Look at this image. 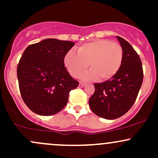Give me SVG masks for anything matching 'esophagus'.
Here are the masks:
<instances>
[{
    "instance_id": "34e87169",
    "label": "esophagus",
    "mask_w": 158,
    "mask_h": 158,
    "mask_svg": "<svg viewBox=\"0 0 158 158\" xmlns=\"http://www.w3.org/2000/svg\"><path fill=\"white\" fill-rule=\"evenodd\" d=\"M79 87H80V88L84 87V86H85V83H83V82H79Z\"/></svg>"
}]
</instances>
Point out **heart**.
I'll use <instances>...</instances> for the list:
<instances>
[{
	"instance_id": "obj_1",
	"label": "heart",
	"mask_w": 158,
	"mask_h": 158,
	"mask_svg": "<svg viewBox=\"0 0 158 158\" xmlns=\"http://www.w3.org/2000/svg\"><path fill=\"white\" fill-rule=\"evenodd\" d=\"M77 53L69 51L64 64L69 73L77 78L89 67L90 71L82 76L84 80L106 82L112 79L120 69L123 61L121 45L107 40H98L85 43L77 48Z\"/></svg>"
}]
</instances>
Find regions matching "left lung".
Masks as SVG:
<instances>
[{
	"instance_id": "left-lung-1",
	"label": "left lung",
	"mask_w": 158,
	"mask_h": 158,
	"mask_svg": "<svg viewBox=\"0 0 158 158\" xmlns=\"http://www.w3.org/2000/svg\"><path fill=\"white\" fill-rule=\"evenodd\" d=\"M123 49L121 66L112 79L95 83L89 106L95 115L112 120L126 113L136 100L143 80L142 62L131 44L116 36Z\"/></svg>"
}]
</instances>
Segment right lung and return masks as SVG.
<instances>
[{
    "instance_id": "right-lung-1",
    "label": "right lung",
    "mask_w": 158,
    "mask_h": 158,
    "mask_svg": "<svg viewBox=\"0 0 158 158\" xmlns=\"http://www.w3.org/2000/svg\"><path fill=\"white\" fill-rule=\"evenodd\" d=\"M75 43L46 39L26 48L17 67L22 98L37 115L59 112L68 101L69 93L79 85L64 64V58Z\"/></svg>"
}]
</instances>
